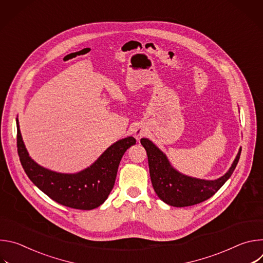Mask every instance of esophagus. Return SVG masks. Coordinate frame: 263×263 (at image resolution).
I'll use <instances>...</instances> for the list:
<instances>
[{
	"instance_id": "obj_1",
	"label": "esophagus",
	"mask_w": 263,
	"mask_h": 263,
	"mask_svg": "<svg viewBox=\"0 0 263 263\" xmlns=\"http://www.w3.org/2000/svg\"><path fill=\"white\" fill-rule=\"evenodd\" d=\"M143 133H144V132H143L142 130H136V131H135V137L138 139L139 137H141V136L143 135Z\"/></svg>"
}]
</instances>
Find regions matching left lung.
Listing matches in <instances>:
<instances>
[{
    "mask_svg": "<svg viewBox=\"0 0 263 263\" xmlns=\"http://www.w3.org/2000/svg\"><path fill=\"white\" fill-rule=\"evenodd\" d=\"M145 148L149 177L155 193L164 203L174 207H186L202 203L211 198L233 174L241 148L229 171L216 180H203L185 176L176 171L166 156L147 138L140 139Z\"/></svg>",
    "mask_w": 263,
    "mask_h": 263,
    "instance_id": "obj_1",
    "label": "left lung"
}]
</instances>
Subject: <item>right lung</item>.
<instances>
[{
	"mask_svg": "<svg viewBox=\"0 0 263 263\" xmlns=\"http://www.w3.org/2000/svg\"><path fill=\"white\" fill-rule=\"evenodd\" d=\"M17 128V153L29 179L53 201L74 209L91 210L102 205L115 186L121 159L127 149L136 143L129 136L110 145L89 167L77 174H61L37 164L29 156Z\"/></svg>",
	"mask_w": 263,
	"mask_h": 263,
	"instance_id": "obj_1",
	"label": "right lung"
}]
</instances>
